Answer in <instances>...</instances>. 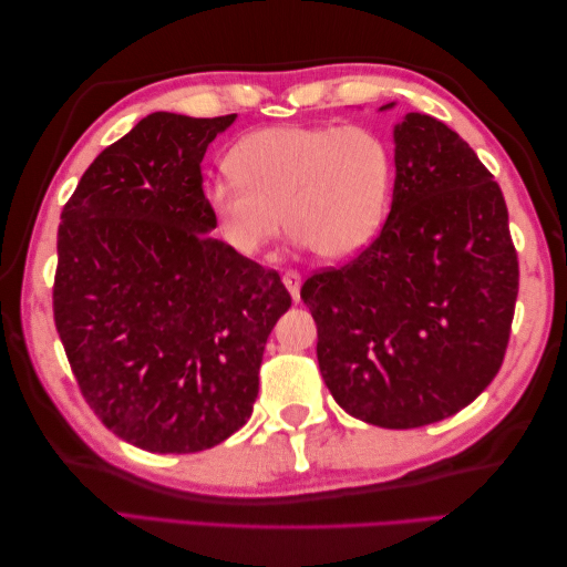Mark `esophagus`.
<instances>
[{
    "label": "esophagus",
    "mask_w": 567,
    "mask_h": 567,
    "mask_svg": "<svg viewBox=\"0 0 567 567\" xmlns=\"http://www.w3.org/2000/svg\"><path fill=\"white\" fill-rule=\"evenodd\" d=\"M282 282H285V287H287V292L292 295L295 302H299V287H302V275H299L297 270H287V272L282 275Z\"/></svg>",
    "instance_id": "34e87169"
}]
</instances>
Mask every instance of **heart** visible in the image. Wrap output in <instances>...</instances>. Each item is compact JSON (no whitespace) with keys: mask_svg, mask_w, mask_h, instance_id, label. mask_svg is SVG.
Segmentation results:
<instances>
[{"mask_svg":"<svg viewBox=\"0 0 567 567\" xmlns=\"http://www.w3.org/2000/svg\"><path fill=\"white\" fill-rule=\"evenodd\" d=\"M228 171L207 199L238 256L256 258L285 219L319 258L341 260L380 231L394 163L388 141L365 126H272L238 141Z\"/></svg>","mask_w":567,"mask_h":567,"instance_id":"b5f03b06","label":"heart"}]
</instances>
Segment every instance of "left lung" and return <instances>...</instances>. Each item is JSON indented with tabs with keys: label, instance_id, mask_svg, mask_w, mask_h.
Segmentation results:
<instances>
[{
	"label": "left lung",
	"instance_id": "left-lung-1",
	"mask_svg": "<svg viewBox=\"0 0 567 567\" xmlns=\"http://www.w3.org/2000/svg\"><path fill=\"white\" fill-rule=\"evenodd\" d=\"M394 167L380 236L299 295L333 400L372 426L416 429L461 412L495 380L519 260L499 185L453 128L406 114L394 126Z\"/></svg>",
	"mask_w": 567,
	"mask_h": 567
}]
</instances>
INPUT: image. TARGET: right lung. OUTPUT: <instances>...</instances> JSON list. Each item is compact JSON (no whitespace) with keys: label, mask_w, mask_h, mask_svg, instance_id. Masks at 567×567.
I'll list each match as a JSON object with an SVG mask.
<instances>
[{"label":"right lung","mask_w":567,"mask_h":567,"mask_svg":"<svg viewBox=\"0 0 567 567\" xmlns=\"http://www.w3.org/2000/svg\"><path fill=\"white\" fill-rule=\"evenodd\" d=\"M236 114L155 112L104 148L60 214L53 317L80 392L118 439L197 453L246 424L280 275L212 238L207 146Z\"/></svg>","instance_id":"1"}]
</instances>
